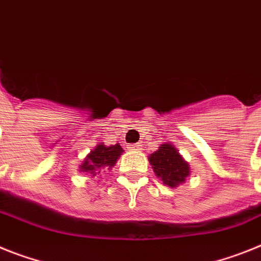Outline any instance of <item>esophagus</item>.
Wrapping results in <instances>:
<instances>
[{
    "label": "esophagus",
    "mask_w": 261,
    "mask_h": 261,
    "mask_svg": "<svg viewBox=\"0 0 261 261\" xmlns=\"http://www.w3.org/2000/svg\"><path fill=\"white\" fill-rule=\"evenodd\" d=\"M129 150L139 152V150H141V145H139V144H132V145H129Z\"/></svg>",
    "instance_id": "esophagus-1"
}]
</instances>
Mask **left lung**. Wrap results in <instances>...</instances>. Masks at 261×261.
Returning a JSON list of instances; mask_svg holds the SVG:
<instances>
[{
  "label": "left lung",
  "mask_w": 261,
  "mask_h": 261,
  "mask_svg": "<svg viewBox=\"0 0 261 261\" xmlns=\"http://www.w3.org/2000/svg\"><path fill=\"white\" fill-rule=\"evenodd\" d=\"M149 162L152 165L154 174L161 178L165 185L173 189L184 184L190 174L189 164L178 153L174 145L170 144H162L157 152L149 155Z\"/></svg>",
  "instance_id": "obj_1"
}]
</instances>
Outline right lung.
<instances>
[{
    "label": "right lung",
    "mask_w": 261,
    "mask_h": 261,
    "mask_svg": "<svg viewBox=\"0 0 261 261\" xmlns=\"http://www.w3.org/2000/svg\"><path fill=\"white\" fill-rule=\"evenodd\" d=\"M122 152L124 150L119 144L111 146L99 144L84 158L83 164L80 165V171L88 173L91 174V177H96L103 169H111L112 166H115L116 161L119 160Z\"/></svg>",
    "instance_id": "add662e5"
}]
</instances>
